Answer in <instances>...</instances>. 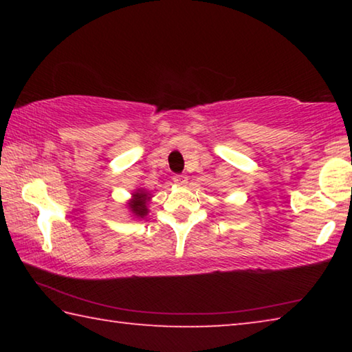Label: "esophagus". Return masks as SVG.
I'll return each instance as SVG.
<instances>
[{
  "mask_svg": "<svg viewBox=\"0 0 352 352\" xmlns=\"http://www.w3.org/2000/svg\"><path fill=\"white\" fill-rule=\"evenodd\" d=\"M174 183L180 184V186H184L188 183V175L186 174H177L174 175Z\"/></svg>",
  "mask_w": 352,
  "mask_h": 352,
  "instance_id": "obj_1",
  "label": "esophagus"
}]
</instances>
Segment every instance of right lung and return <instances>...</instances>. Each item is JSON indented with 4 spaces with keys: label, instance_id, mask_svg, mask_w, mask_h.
I'll return each mask as SVG.
<instances>
[{
    "label": "right lung",
    "instance_id": "1",
    "mask_svg": "<svg viewBox=\"0 0 352 352\" xmlns=\"http://www.w3.org/2000/svg\"><path fill=\"white\" fill-rule=\"evenodd\" d=\"M151 200V194H147V190L138 189L132 194V200L129 201L127 206L130 212L133 214L135 217H146L147 216V201Z\"/></svg>",
    "mask_w": 352,
    "mask_h": 352
}]
</instances>
